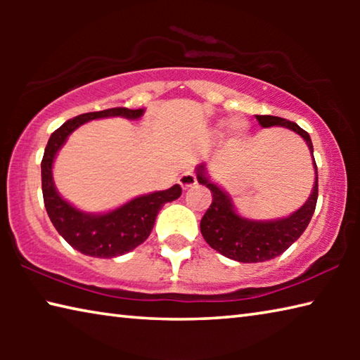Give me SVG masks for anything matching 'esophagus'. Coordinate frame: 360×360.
<instances>
[{
	"mask_svg": "<svg viewBox=\"0 0 360 360\" xmlns=\"http://www.w3.org/2000/svg\"><path fill=\"white\" fill-rule=\"evenodd\" d=\"M179 184H181L182 188H184V191H187V188H191V187L197 184V176H195L193 172H191V169H187V172L181 174Z\"/></svg>",
	"mask_w": 360,
	"mask_h": 360,
	"instance_id": "obj_1",
	"label": "esophagus"
}]
</instances>
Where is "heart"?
Segmentation results:
<instances>
[{
  "mask_svg": "<svg viewBox=\"0 0 360 360\" xmlns=\"http://www.w3.org/2000/svg\"><path fill=\"white\" fill-rule=\"evenodd\" d=\"M235 129H236V130H240V129H241V124H240V122H236V124H235Z\"/></svg>",
  "mask_w": 360,
  "mask_h": 360,
  "instance_id": "obj_1",
  "label": "heart"
}]
</instances>
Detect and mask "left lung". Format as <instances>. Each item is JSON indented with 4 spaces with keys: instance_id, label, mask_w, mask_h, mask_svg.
<instances>
[{
    "instance_id": "left-lung-1",
    "label": "left lung",
    "mask_w": 360,
    "mask_h": 360,
    "mask_svg": "<svg viewBox=\"0 0 360 360\" xmlns=\"http://www.w3.org/2000/svg\"><path fill=\"white\" fill-rule=\"evenodd\" d=\"M255 119L265 129L281 125L294 130L307 141L313 154L311 138L295 122L276 117V115H255ZM314 169L316 181L313 192L300 210L289 217L279 219V221L255 222L236 214L229 195L221 187L212 184L205 173V165H200L197 168V179L200 184L208 187L212 195L210 208L200 222V230H202L205 241L225 257L243 262V264L265 262L281 255L285 249L292 246V243L300 238L314 214L316 202H318V167H316V162Z\"/></svg>"
}]
</instances>
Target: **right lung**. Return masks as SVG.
Listing matches in <instances>:
<instances>
[{"label": "right lung", "instance_id": "1", "mask_svg": "<svg viewBox=\"0 0 360 360\" xmlns=\"http://www.w3.org/2000/svg\"><path fill=\"white\" fill-rule=\"evenodd\" d=\"M143 112L144 109L111 108L105 111L76 115L75 119L66 120L60 129L53 131L47 141L44 157L41 162L42 197H44L46 211L53 227L63 236L65 241L77 249L79 252L90 255V257L112 259L143 245L154 229L158 211L165 203L179 198L182 188L179 184H176L168 191L138 197L106 214H85V212L72 208L57 193L52 179L53 158L70 133L85 122L112 117V115L139 119Z\"/></svg>", "mask_w": 360, "mask_h": 360}]
</instances>
